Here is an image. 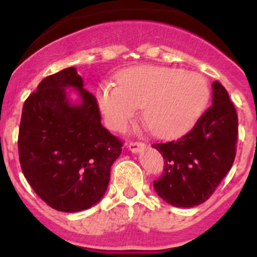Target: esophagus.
<instances>
[{"mask_svg":"<svg viewBox=\"0 0 257 257\" xmlns=\"http://www.w3.org/2000/svg\"><path fill=\"white\" fill-rule=\"evenodd\" d=\"M144 147H145V144H144V143H142V142H131V143H128V149H130V151L133 152V153H138V152L142 151V149L144 148Z\"/></svg>","mask_w":257,"mask_h":257,"instance_id":"34e87169","label":"esophagus"}]
</instances>
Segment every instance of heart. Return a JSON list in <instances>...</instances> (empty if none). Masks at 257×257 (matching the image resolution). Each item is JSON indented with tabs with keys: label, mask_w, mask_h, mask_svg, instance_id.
Listing matches in <instances>:
<instances>
[{
	"label": "heart",
	"mask_w": 257,
	"mask_h": 257,
	"mask_svg": "<svg viewBox=\"0 0 257 257\" xmlns=\"http://www.w3.org/2000/svg\"><path fill=\"white\" fill-rule=\"evenodd\" d=\"M105 122L119 130L143 109V119L153 135L174 138L193 126L210 97L206 79L175 68L139 65L124 70L118 86L103 85L96 92Z\"/></svg>",
	"instance_id": "b5f03b06"
}]
</instances>
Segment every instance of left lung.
Listing matches in <instances>:
<instances>
[{
	"mask_svg": "<svg viewBox=\"0 0 257 257\" xmlns=\"http://www.w3.org/2000/svg\"><path fill=\"white\" fill-rule=\"evenodd\" d=\"M238 139V115L228 91L212 83V105L180 139L152 147L162 154L165 169L153 181L157 194L176 207L207 201L231 169Z\"/></svg>",
	"mask_w": 257,
	"mask_h": 257,
	"instance_id": "left-lung-1",
	"label": "left lung"
}]
</instances>
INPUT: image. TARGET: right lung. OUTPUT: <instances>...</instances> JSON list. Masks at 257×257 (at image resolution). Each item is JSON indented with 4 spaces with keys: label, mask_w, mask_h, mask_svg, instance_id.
<instances>
[{
    "label": "right lung",
    "mask_w": 257,
    "mask_h": 257,
    "mask_svg": "<svg viewBox=\"0 0 257 257\" xmlns=\"http://www.w3.org/2000/svg\"><path fill=\"white\" fill-rule=\"evenodd\" d=\"M68 87L77 90L79 104L67 100ZM100 121L96 97L83 88L74 67L42 79L24 101L18 136L20 166L50 207L78 212L104 196L122 142Z\"/></svg>",
    "instance_id": "right-lung-1"
}]
</instances>
